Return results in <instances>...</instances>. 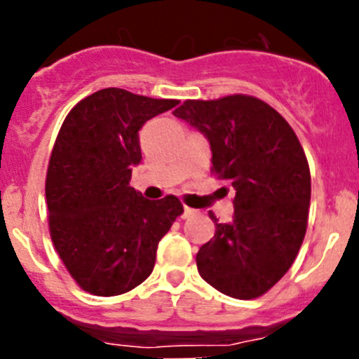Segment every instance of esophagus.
Returning a JSON list of instances; mask_svg holds the SVG:
<instances>
[{
    "label": "esophagus",
    "mask_w": 359,
    "mask_h": 359,
    "mask_svg": "<svg viewBox=\"0 0 359 359\" xmlns=\"http://www.w3.org/2000/svg\"><path fill=\"white\" fill-rule=\"evenodd\" d=\"M194 213H196V210L189 208V206H184V213H182L184 219H189V217H193Z\"/></svg>",
    "instance_id": "1"
}]
</instances>
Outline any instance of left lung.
Wrapping results in <instances>:
<instances>
[{"label":"left lung","instance_id":"obj_1","mask_svg":"<svg viewBox=\"0 0 359 359\" xmlns=\"http://www.w3.org/2000/svg\"><path fill=\"white\" fill-rule=\"evenodd\" d=\"M200 130L212 149V172L236 191L233 222L215 220L200 248L206 283L234 299H255L285 276L306 236L311 173L287 119L250 95L186 100L173 111Z\"/></svg>","mask_w":359,"mask_h":359}]
</instances>
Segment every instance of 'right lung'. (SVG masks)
<instances>
[{
  "mask_svg": "<svg viewBox=\"0 0 359 359\" xmlns=\"http://www.w3.org/2000/svg\"><path fill=\"white\" fill-rule=\"evenodd\" d=\"M177 104L104 88L76 104L60 126L45 186L50 236L85 292L121 295L147 280L159 240L184 212L172 194L153 201L130 186L142 159L139 130Z\"/></svg>",
  "mask_w": 359,
  "mask_h": 359,
  "instance_id": "right-lung-1",
  "label": "right lung"
}]
</instances>
